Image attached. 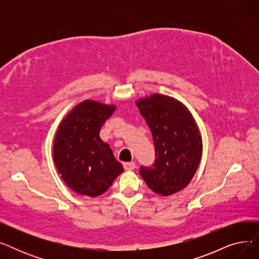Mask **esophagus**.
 <instances>
[{"label": "esophagus", "instance_id": "esophagus-1", "mask_svg": "<svg viewBox=\"0 0 259 259\" xmlns=\"http://www.w3.org/2000/svg\"><path fill=\"white\" fill-rule=\"evenodd\" d=\"M122 166H124L125 170H134V168H135V162H134V161L124 162V164H122Z\"/></svg>", "mask_w": 259, "mask_h": 259}]
</instances>
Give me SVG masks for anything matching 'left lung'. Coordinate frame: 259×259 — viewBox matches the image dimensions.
<instances>
[{
	"label": "left lung",
	"instance_id": "8db88e82",
	"mask_svg": "<svg viewBox=\"0 0 259 259\" xmlns=\"http://www.w3.org/2000/svg\"><path fill=\"white\" fill-rule=\"evenodd\" d=\"M155 147L151 167L140 168L147 186L161 196L186 188L198 168L202 154L201 135L189 109L180 101L162 94L137 101Z\"/></svg>",
	"mask_w": 259,
	"mask_h": 259
}]
</instances>
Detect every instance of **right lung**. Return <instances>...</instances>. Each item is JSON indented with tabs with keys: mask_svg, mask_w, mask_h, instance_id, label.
Wrapping results in <instances>:
<instances>
[{
	"mask_svg": "<svg viewBox=\"0 0 259 259\" xmlns=\"http://www.w3.org/2000/svg\"><path fill=\"white\" fill-rule=\"evenodd\" d=\"M114 110V105L84 101L63 118L56 133L54 164L66 185L79 195L103 194L124 171L100 138L101 128Z\"/></svg>",
	"mask_w": 259,
	"mask_h": 259,
	"instance_id": "add662e5",
	"label": "right lung"
}]
</instances>
